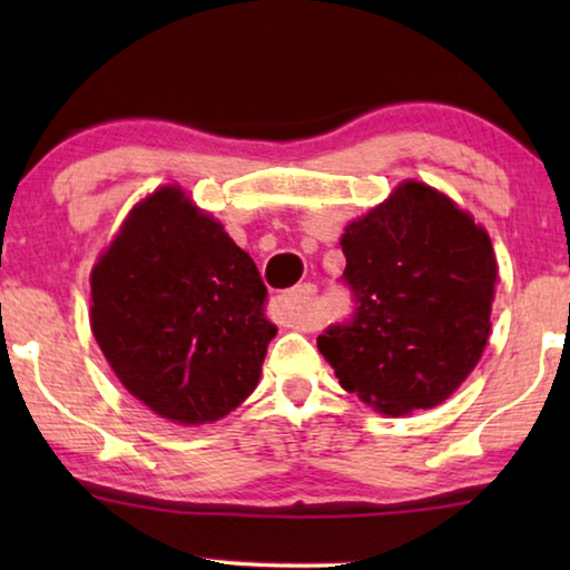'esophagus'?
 Here are the masks:
<instances>
[{
    "instance_id": "1",
    "label": "esophagus",
    "mask_w": 570,
    "mask_h": 570,
    "mask_svg": "<svg viewBox=\"0 0 570 570\" xmlns=\"http://www.w3.org/2000/svg\"><path fill=\"white\" fill-rule=\"evenodd\" d=\"M314 301H316L314 285H298L285 293V306L291 311V322L298 326V330H314V322H311V306H314Z\"/></svg>"
}]
</instances>
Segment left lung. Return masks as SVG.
<instances>
[{"label":"left lung","instance_id":"obj_1","mask_svg":"<svg viewBox=\"0 0 570 570\" xmlns=\"http://www.w3.org/2000/svg\"><path fill=\"white\" fill-rule=\"evenodd\" d=\"M342 254L355 308L316 340L342 389L394 417L441 404L488 345L498 279L488 233L407 181L347 225Z\"/></svg>","mask_w":570,"mask_h":570}]
</instances>
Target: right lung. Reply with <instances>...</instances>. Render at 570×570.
Masks as SVG:
<instances>
[{
    "label": "right lung",
    "instance_id": "1",
    "mask_svg": "<svg viewBox=\"0 0 570 570\" xmlns=\"http://www.w3.org/2000/svg\"><path fill=\"white\" fill-rule=\"evenodd\" d=\"M90 326L124 386L160 417L213 423L259 384L277 326L252 256L176 186L131 209L90 275Z\"/></svg>",
    "mask_w": 570,
    "mask_h": 570
}]
</instances>
